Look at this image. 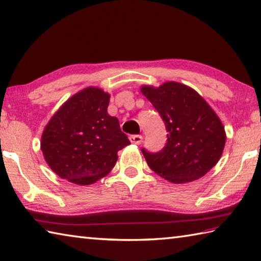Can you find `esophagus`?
I'll list each match as a JSON object with an SVG mask.
<instances>
[{
    "mask_svg": "<svg viewBox=\"0 0 261 261\" xmlns=\"http://www.w3.org/2000/svg\"><path fill=\"white\" fill-rule=\"evenodd\" d=\"M129 139L132 144L135 145H139L141 144V141H143V136H139V135H134V136H130Z\"/></svg>",
    "mask_w": 261,
    "mask_h": 261,
    "instance_id": "34e87169",
    "label": "esophagus"
}]
</instances>
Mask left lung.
I'll return each mask as SVG.
<instances>
[{
  "label": "left lung",
  "instance_id": "1",
  "mask_svg": "<svg viewBox=\"0 0 261 261\" xmlns=\"http://www.w3.org/2000/svg\"><path fill=\"white\" fill-rule=\"evenodd\" d=\"M141 92L160 113L168 143L158 153L141 149L147 164L168 181L200 179L220 160L226 143L225 126L202 96L174 81L159 88L143 85Z\"/></svg>",
  "mask_w": 261,
  "mask_h": 261
}]
</instances>
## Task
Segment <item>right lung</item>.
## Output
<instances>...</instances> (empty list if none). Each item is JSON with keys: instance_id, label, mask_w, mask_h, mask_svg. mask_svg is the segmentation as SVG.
I'll return each instance as SVG.
<instances>
[{"instance_id": "1", "label": "right lung", "mask_w": 261, "mask_h": 261, "mask_svg": "<svg viewBox=\"0 0 261 261\" xmlns=\"http://www.w3.org/2000/svg\"><path fill=\"white\" fill-rule=\"evenodd\" d=\"M111 94L88 87L60 106L45 125L41 150L50 169L76 185H91L107 176L117 151L130 144L118 120L107 113Z\"/></svg>"}]
</instances>
